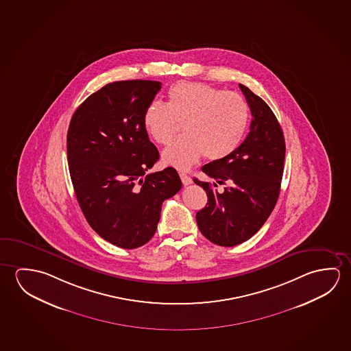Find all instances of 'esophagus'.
Masks as SVG:
<instances>
[{
  "mask_svg": "<svg viewBox=\"0 0 351 351\" xmlns=\"http://www.w3.org/2000/svg\"><path fill=\"white\" fill-rule=\"evenodd\" d=\"M179 176H180L182 183H183L184 185H189V184L193 183V179L190 178L189 176H188L186 173L180 172L179 173Z\"/></svg>",
  "mask_w": 351,
  "mask_h": 351,
  "instance_id": "esophagus-1",
  "label": "esophagus"
}]
</instances>
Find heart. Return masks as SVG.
Returning a JSON list of instances; mask_svg holds the SVG:
<instances>
[{
  "mask_svg": "<svg viewBox=\"0 0 351 351\" xmlns=\"http://www.w3.org/2000/svg\"><path fill=\"white\" fill-rule=\"evenodd\" d=\"M249 122V107L233 91L212 85L180 82L168 91V104L154 101L144 114L145 128L156 143L166 145L184 123L182 138L162 152L172 167L188 169L205 155L219 161L239 146Z\"/></svg>",
  "mask_w": 351,
  "mask_h": 351,
  "instance_id": "obj_1",
  "label": "heart"
}]
</instances>
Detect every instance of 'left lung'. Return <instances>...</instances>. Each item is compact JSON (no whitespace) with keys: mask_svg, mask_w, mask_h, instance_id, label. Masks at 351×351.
<instances>
[{"mask_svg":"<svg viewBox=\"0 0 351 351\" xmlns=\"http://www.w3.org/2000/svg\"><path fill=\"white\" fill-rule=\"evenodd\" d=\"M239 88L250 107V132L228 157L201 168L217 184L194 178L206 191V206L196 213L204 237L219 246H235L256 234L278 200L283 177L285 143L282 128L267 104L249 88Z\"/></svg>","mask_w":351,"mask_h":351,"instance_id":"8db88e82","label":"left lung"}]
</instances>
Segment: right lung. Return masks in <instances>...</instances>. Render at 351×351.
<instances>
[{
	"label": "right lung",
	"mask_w": 351,
	"mask_h": 351,
	"mask_svg": "<svg viewBox=\"0 0 351 351\" xmlns=\"http://www.w3.org/2000/svg\"><path fill=\"white\" fill-rule=\"evenodd\" d=\"M161 85L107 84L77 108L68 128V165L79 206L102 239L122 249H136L154 237L163 201L182 188L173 167L147 173L160 154L149 140L144 114Z\"/></svg>",
	"instance_id": "add662e5"
}]
</instances>
